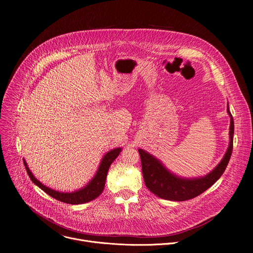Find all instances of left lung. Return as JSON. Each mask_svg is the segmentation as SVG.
<instances>
[{
  "label": "left lung",
  "instance_id": "8db88e82",
  "mask_svg": "<svg viewBox=\"0 0 253 253\" xmlns=\"http://www.w3.org/2000/svg\"><path fill=\"white\" fill-rule=\"evenodd\" d=\"M227 112L230 116V140L227 151L220 163L204 177L181 178L176 176L171 173L157 158L143 149L138 150L141 158L144 182L153 194L166 200L185 201L200 195L217 181L226 169L233 148L234 123L228 107Z\"/></svg>",
  "mask_w": 253,
  "mask_h": 253
}]
</instances>
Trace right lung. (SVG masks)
<instances>
[{"instance_id": "1", "label": "right lung", "mask_w": 253, "mask_h": 253, "mask_svg": "<svg viewBox=\"0 0 253 253\" xmlns=\"http://www.w3.org/2000/svg\"><path fill=\"white\" fill-rule=\"evenodd\" d=\"M120 152H121V148H115L108 153H106L99 165V168H98L95 176L93 177L91 181L84 188L76 190L74 192H70V193L56 191L54 189H51V188L45 186L44 184H42L39 181L38 179H36L35 176L32 174L25 159H24V164H25L27 173H28L29 177L31 178L32 181L38 187H40L43 191H45L47 194H49L50 196H52L53 198H55L61 202H65V203H69V204H82V203H86V202L94 200L103 192L108 170H109L110 165L118 157Z\"/></svg>"}]
</instances>
